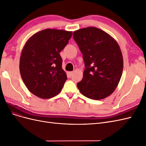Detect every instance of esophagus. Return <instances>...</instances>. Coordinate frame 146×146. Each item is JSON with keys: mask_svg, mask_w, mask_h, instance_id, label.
I'll return each instance as SVG.
<instances>
[{"mask_svg": "<svg viewBox=\"0 0 146 146\" xmlns=\"http://www.w3.org/2000/svg\"><path fill=\"white\" fill-rule=\"evenodd\" d=\"M73 74H74V72H68V74H69V77H71V76H72Z\"/></svg>", "mask_w": 146, "mask_h": 146, "instance_id": "34e87169", "label": "esophagus"}]
</instances>
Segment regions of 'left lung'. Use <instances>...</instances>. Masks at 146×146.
Returning a JSON list of instances; mask_svg holds the SVG:
<instances>
[{
    "instance_id": "left-lung-1",
    "label": "left lung",
    "mask_w": 146,
    "mask_h": 146,
    "mask_svg": "<svg viewBox=\"0 0 146 146\" xmlns=\"http://www.w3.org/2000/svg\"><path fill=\"white\" fill-rule=\"evenodd\" d=\"M73 38L85 66L82 80L77 84L78 90L93 100L111 95L123 71V57L117 41L102 30L92 27L75 31Z\"/></svg>"
}]
</instances>
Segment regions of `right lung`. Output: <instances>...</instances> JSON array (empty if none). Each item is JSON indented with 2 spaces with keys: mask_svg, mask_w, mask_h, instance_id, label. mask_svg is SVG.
I'll use <instances>...</instances> for the list:
<instances>
[{
  "mask_svg": "<svg viewBox=\"0 0 146 146\" xmlns=\"http://www.w3.org/2000/svg\"><path fill=\"white\" fill-rule=\"evenodd\" d=\"M68 31L47 29L34 34L22 50L19 70L32 94L50 99L59 94L67 80L60 52L72 36Z\"/></svg>",
  "mask_w": 146,
  "mask_h": 146,
  "instance_id": "add662e5",
  "label": "right lung"
}]
</instances>
